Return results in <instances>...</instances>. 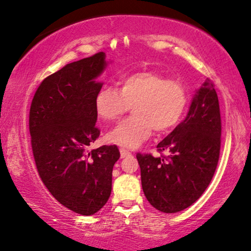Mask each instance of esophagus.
I'll use <instances>...</instances> for the list:
<instances>
[{
  "instance_id": "esophagus-1",
  "label": "esophagus",
  "mask_w": 251,
  "mask_h": 251,
  "mask_svg": "<svg viewBox=\"0 0 251 251\" xmlns=\"http://www.w3.org/2000/svg\"><path fill=\"white\" fill-rule=\"evenodd\" d=\"M120 154H121V157H126L130 155V152L126 149H120Z\"/></svg>"
}]
</instances>
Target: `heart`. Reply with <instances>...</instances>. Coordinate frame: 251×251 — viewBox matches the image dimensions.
I'll return each instance as SVG.
<instances>
[{
	"instance_id": "obj_1",
	"label": "heart",
	"mask_w": 251,
	"mask_h": 251,
	"mask_svg": "<svg viewBox=\"0 0 251 251\" xmlns=\"http://www.w3.org/2000/svg\"><path fill=\"white\" fill-rule=\"evenodd\" d=\"M187 105L186 87L179 80L152 71L122 77L119 90L105 87L98 91L95 108L101 120L113 122L133 108V115L108 133L109 142L135 149L156 132H167L180 121Z\"/></svg>"
}]
</instances>
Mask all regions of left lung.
I'll list each match as a JSON object with an SVG mask.
<instances>
[{
    "mask_svg": "<svg viewBox=\"0 0 251 251\" xmlns=\"http://www.w3.org/2000/svg\"><path fill=\"white\" fill-rule=\"evenodd\" d=\"M222 120L217 92L207 78L192 101L186 119L162 142L159 153H137L144 194L157 210H184L203 194L217 168L221 153Z\"/></svg>",
    "mask_w": 251,
    "mask_h": 251,
    "instance_id": "left-lung-1",
    "label": "left lung"
}]
</instances>
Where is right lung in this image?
<instances>
[{"instance_id":"obj_1","label":"right lung","mask_w":251,"mask_h":251,"mask_svg":"<svg viewBox=\"0 0 251 251\" xmlns=\"http://www.w3.org/2000/svg\"><path fill=\"white\" fill-rule=\"evenodd\" d=\"M105 53L67 64L41 82L29 109L34 161L43 184L56 200L76 214L94 215L112 192L116 145L85 153L100 135L95 99L102 84L96 77Z\"/></svg>"}]
</instances>
